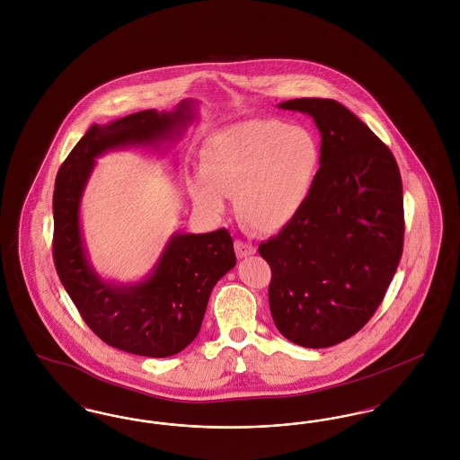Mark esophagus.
I'll use <instances>...</instances> for the list:
<instances>
[{
	"instance_id": "esophagus-1",
	"label": "esophagus",
	"mask_w": 460,
	"mask_h": 460,
	"mask_svg": "<svg viewBox=\"0 0 460 460\" xmlns=\"http://www.w3.org/2000/svg\"><path fill=\"white\" fill-rule=\"evenodd\" d=\"M234 250H236V255L240 259H244L248 255H253L257 252V248L252 243H246V241L243 240L234 241Z\"/></svg>"
}]
</instances>
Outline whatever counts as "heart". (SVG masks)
Listing matches in <instances>:
<instances>
[{
    "label": "heart",
    "instance_id": "b5f03b06",
    "mask_svg": "<svg viewBox=\"0 0 460 460\" xmlns=\"http://www.w3.org/2000/svg\"><path fill=\"white\" fill-rule=\"evenodd\" d=\"M323 146L305 126L276 119L246 120L210 134L199 152V174L188 188L198 208L210 216L234 197L241 220L274 233L296 219L321 172Z\"/></svg>",
    "mask_w": 460,
    "mask_h": 460
}]
</instances>
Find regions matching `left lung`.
<instances>
[{"label": "left lung", "mask_w": 460, "mask_h": 460, "mask_svg": "<svg viewBox=\"0 0 460 460\" xmlns=\"http://www.w3.org/2000/svg\"><path fill=\"white\" fill-rule=\"evenodd\" d=\"M321 132L323 164L304 210L259 252L272 270L278 331L326 349L366 326L394 279L403 248L402 177L390 148L341 103L296 98Z\"/></svg>", "instance_id": "8db88e82"}]
</instances>
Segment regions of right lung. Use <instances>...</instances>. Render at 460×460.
Returning <instances> with one entry per match:
<instances>
[{
    "label": "right lung",
    "instance_id": "right-lung-1",
    "mask_svg": "<svg viewBox=\"0 0 460 460\" xmlns=\"http://www.w3.org/2000/svg\"><path fill=\"white\" fill-rule=\"evenodd\" d=\"M195 119V102L171 111L143 110L107 126L93 124L62 164L53 193V259L84 323L107 345L143 357H171L197 338L214 286L236 265L227 229L172 234L139 283L103 279L89 261L81 199L96 158L132 146L160 148Z\"/></svg>",
    "mask_w": 460,
    "mask_h": 460
}]
</instances>
